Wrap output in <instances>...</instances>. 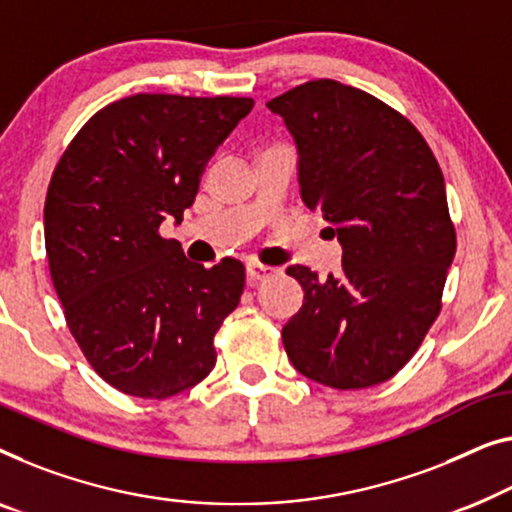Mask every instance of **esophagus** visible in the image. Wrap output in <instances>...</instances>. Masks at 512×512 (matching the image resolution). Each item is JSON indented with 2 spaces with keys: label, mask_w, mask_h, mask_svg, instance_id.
<instances>
[{
  "label": "esophagus",
  "mask_w": 512,
  "mask_h": 512,
  "mask_svg": "<svg viewBox=\"0 0 512 512\" xmlns=\"http://www.w3.org/2000/svg\"><path fill=\"white\" fill-rule=\"evenodd\" d=\"M277 274V270L270 268V265H261V263H249L247 265V277H249V286H258L261 281L270 279Z\"/></svg>",
  "instance_id": "1"
}]
</instances>
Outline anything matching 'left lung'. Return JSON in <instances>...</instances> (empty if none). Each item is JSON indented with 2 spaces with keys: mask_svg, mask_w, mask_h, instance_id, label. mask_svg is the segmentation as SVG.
<instances>
[{
  "mask_svg": "<svg viewBox=\"0 0 512 512\" xmlns=\"http://www.w3.org/2000/svg\"><path fill=\"white\" fill-rule=\"evenodd\" d=\"M300 154V194L342 242V270L305 265V302L281 339L293 367L337 390L379 385L418 351L441 314L457 235L434 152L402 113L337 80L268 101Z\"/></svg>",
  "mask_w": 512,
  "mask_h": 512,
  "instance_id": "1",
  "label": "left lung"
}]
</instances>
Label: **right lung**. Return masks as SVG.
<instances>
[{"mask_svg": "<svg viewBox=\"0 0 512 512\" xmlns=\"http://www.w3.org/2000/svg\"><path fill=\"white\" fill-rule=\"evenodd\" d=\"M251 108L244 96L133 94L94 113L53 170L50 277L80 351L124 395L173 397L217 362L214 335L240 305L244 265L191 263L159 226L180 224Z\"/></svg>", "mask_w": 512, "mask_h": 512, "instance_id": "obj_1", "label": "right lung"}]
</instances>
